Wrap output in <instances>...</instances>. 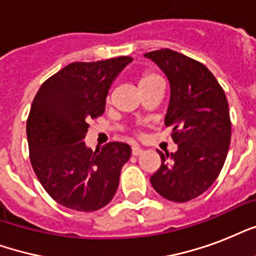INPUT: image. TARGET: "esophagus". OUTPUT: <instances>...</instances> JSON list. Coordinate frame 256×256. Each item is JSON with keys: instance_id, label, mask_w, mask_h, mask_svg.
<instances>
[{"instance_id": "esophagus-1", "label": "esophagus", "mask_w": 256, "mask_h": 256, "mask_svg": "<svg viewBox=\"0 0 256 256\" xmlns=\"http://www.w3.org/2000/svg\"><path fill=\"white\" fill-rule=\"evenodd\" d=\"M132 156H140L142 152H144V150H142V148H140V146H136V144H134V146H132Z\"/></svg>"}]
</instances>
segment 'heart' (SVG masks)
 <instances>
[{"label":"heart","instance_id":"b5f03b06","mask_svg":"<svg viewBox=\"0 0 256 256\" xmlns=\"http://www.w3.org/2000/svg\"><path fill=\"white\" fill-rule=\"evenodd\" d=\"M156 80H160V77H156V74L146 73V74H144V76H142V77H140V82H138V85H140V86L146 85V84H148V82L156 81Z\"/></svg>","mask_w":256,"mask_h":256}]
</instances>
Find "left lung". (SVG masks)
<instances>
[{"instance_id": "1", "label": "left lung", "mask_w": 256, "mask_h": 256, "mask_svg": "<svg viewBox=\"0 0 256 256\" xmlns=\"http://www.w3.org/2000/svg\"><path fill=\"white\" fill-rule=\"evenodd\" d=\"M170 85L164 124L172 128L178 150L164 154L152 175L154 190L171 202H187L203 194L218 178L231 140L228 104L223 88L200 62L170 49L144 54Z\"/></svg>"}]
</instances>
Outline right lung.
Returning <instances> with one entry per match:
<instances>
[{
  "mask_svg": "<svg viewBox=\"0 0 256 256\" xmlns=\"http://www.w3.org/2000/svg\"><path fill=\"white\" fill-rule=\"evenodd\" d=\"M132 61L73 62L44 82L34 96L26 124L30 162L42 187L62 206L88 212L116 195L132 148L110 142L92 152L84 140L88 122L104 114L112 82Z\"/></svg>",
  "mask_w": 256,
  "mask_h": 256,
  "instance_id": "1",
  "label": "right lung"
}]
</instances>
